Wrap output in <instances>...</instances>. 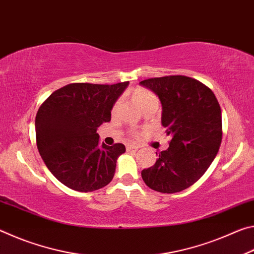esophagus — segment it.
Wrapping results in <instances>:
<instances>
[{"instance_id":"esophagus-1","label":"esophagus","mask_w":254,"mask_h":254,"mask_svg":"<svg viewBox=\"0 0 254 254\" xmlns=\"http://www.w3.org/2000/svg\"><path fill=\"white\" fill-rule=\"evenodd\" d=\"M136 149H139V147H136V145H132V144L127 145V151H131V150H136Z\"/></svg>"}]
</instances>
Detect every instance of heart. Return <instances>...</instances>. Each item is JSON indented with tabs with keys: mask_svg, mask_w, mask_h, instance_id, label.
Here are the masks:
<instances>
[{
	"mask_svg": "<svg viewBox=\"0 0 254 254\" xmlns=\"http://www.w3.org/2000/svg\"><path fill=\"white\" fill-rule=\"evenodd\" d=\"M132 100L134 101L141 110L143 112L150 110V109H158L159 107V98L158 96L154 94L153 92L150 91L148 88L144 87H137L132 91ZM120 105H121V101L118 100L117 102L113 104V107H112V112L115 113L119 109ZM131 135L132 136H137L139 135V131L136 130H132L131 131Z\"/></svg>",
	"mask_w": 254,
	"mask_h": 254,
	"instance_id": "heart-1",
	"label": "heart"
}]
</instances>
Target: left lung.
Instances as JSON below:
<instances>
[{
  "label": "left lung",
  "mask_w": 254,
  "mask_h": 254,
  "mask_svg": "<svg viewBox=\"0 0 254 254\" xmlns=\"http://www.w3.org/2000/svg\"><path fill=\"white\" fill-rule=\"evenodd\" d=\"M162 104L161 123L169 148L156 152V163L141 171L148 187L174 194L190 187L208 169L222 141V113L212 89L183 75L140 81Z\"/></svg>",
  "instance_id": "left-lung-1"
}]
</instances>
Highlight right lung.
<instances>
[{"instance_id": "1", "label": "right lung", "mask_w": 254, "mask_h": 254, "mask_svg": "<svg viewBox=\"0 0 254 254\" xmlns=\"http://www.w3.org/2000/svg\"><path fill=\"white\" fill-rule=\"evenodd\" d=\"M127 84H68L38 110L37 148L47 168L68 188L93 191L113 179L117 159L126 147L101 145L96 131L111 121L112 107Z\"/></svg>"}]
</instances>
